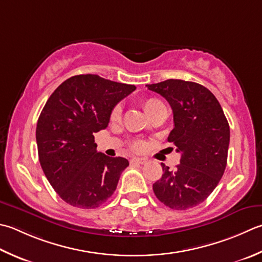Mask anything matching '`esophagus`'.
<instances>
[{"mask_svg": "<svg viewBox=\"0 0 262 262\" xmlns=\"http://www.w3.org/2000/svg\"><path fill=\"white\" fill-rule=\"evenodd\" d=\"M146 162L147 160L144 158H133L130 160V163H138V165H144Z\"/></svg>", "mask_w": 262, "mask_h": 262, "instance_id": "obj_1", "label": "esophagus"}]
</instances>
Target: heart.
I'll use <instances>...</instances> for the list:
<instances>
[{
  "mask_svg": "<svg viewBox=\"0 0 262 262\" xmlns=\"http://www.w3.org/2000/svg\"><path fill=\"white\" fill-rule=\"evenodd\" d=\"M159 104H161V102L159 100H157V99H147V100L143 102V109H144V111L146 112V115H148L153 109H156V107ZM120 116H121V107L119 105H116L114 107V110L111 111L110 119L112 121H117V120L120 119ZM143 147H144V143L140 142V141L134 142V144H133V148H134V150H136V151L142 150Z\"/></svg>",
  "mask_w": 262,
  "mask_h": 262,
  "instance_id": "obj_1",
  "label": "heart"
}]
</instances>
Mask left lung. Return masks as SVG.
Returning a JSON list of instances; mask_svg holds the SVG:
<instances>
[{
	"label": "left lung",
	"mask_w": 262,
	"mask_h": 262,
	"mask_svg": "<svg viewBox=\"0 0 262 262\" xmlns=\"http://www.w3.org/2000/svg\"><path fill=\"white\" fill-rule=\"evenodd\" d=\"M169 102L173 129L168 142L181 153V163L170 170L162 163V177L153 192L165 206L186 210L202 203L222 179L227 165L229 125L207 87L193 81L167 79L146 85Z\"/></svg>",
	"instance_id": "left-lung-1"
}]
</instances>
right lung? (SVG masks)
Instances as JSON below:
<instances>
[{
  "mask_svg": "<svg viewBox=\"0 0 262 262\" xmlns=\"http://www.w3.org/2000/svg\"><path fill=\"white\" fill-rule=\"evenodd\" d=\"M135 90L97 75H77L46 101L36 127L39 162L51 186L70 206L97 208L116 191L129 162L97 152L94 133L105 129L114 107Z\"/></svg>",
  "mask_w": 262,
  "mask_h": 262,
  "instance_id": "obj_1",
  "label": "right lung"
}]
</instances>
